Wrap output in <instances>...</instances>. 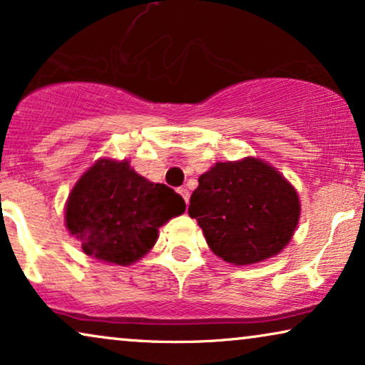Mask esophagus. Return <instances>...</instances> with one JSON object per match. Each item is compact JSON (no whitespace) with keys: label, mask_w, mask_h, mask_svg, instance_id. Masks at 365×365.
Wrapping results in <instances>:
<instances>
[{"label":"esophagus","mask_w":365,"mask_h":365,"mask_svg":"<svg viewBox=\"0 0 365 365\" xmlns=\"http://www.w3.org/2000/svg\"><path fill=\"white\" fill-rule=\"evenodd\" d=\"M178 192L181 194L182 199H184V201H186V204H187V202H189V191H187V189H186V187H179Z\"/></svg>","instance_id":"34e87169"}]
</instances>
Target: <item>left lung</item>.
<instances>
[{"label":"left lung","instance_id":"obj_1","mask_svg":"<svg viewBox=\"0 0 365 365\" xmlns=\"http://www.w3.org/2000/svg\"><path fill=\"white\" fill-rule=\"evenodd\" d=\"M189 216L211 251L234 266L276 256L296 231L301 202L292 184L257 158L216 163L199 178Z\"/></svg>","mask_w":365,"mask_h":365}]
</instances>
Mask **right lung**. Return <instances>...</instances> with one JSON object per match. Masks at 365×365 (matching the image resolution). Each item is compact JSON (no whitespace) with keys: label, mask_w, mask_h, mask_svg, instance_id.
Returning a JSON list of instances; mask_svg holds the SVG:
<instances>
[{"label":"right lung","mask_w":365,"mask_h":365,"mask_svg":"<svg viewBox=\"0 0 365 365\" xmlns=\"http://www.w3.org/2000/svg\"><path fill=\"white\" fill-rule=\"evenodd\" d=\"M184 209V199L166 184L139 176L126 159L103 158L74 184L64 221L84 254L129 266L156 244L158 229Z\"/></svg>","instance_id":"add662e5"}]
</instances>
